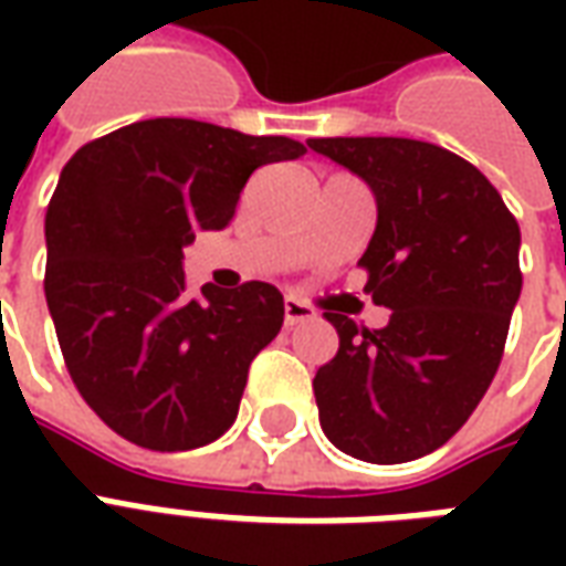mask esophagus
<instances>
[{"label":"esophagus","instance_id":"1","mask_svg":"<svg viewBox=\"0 0 566 566\" xmlns=\"http://www.w3.org/2000/svg\"><path fill=\"white\" fill-rule=\"evenodd\" d=\"M315 318V308L306 306V303H300L294 296H287L284 300V324L287 327H296V324H306V321Z\"/></svg>","mask_w":566,"mask_h":566}]
</instances>
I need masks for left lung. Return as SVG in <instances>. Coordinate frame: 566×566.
<instances>
[{
    "mask_svg": "<svg viewBox=\"0 0 566 566\" xmlns=\"http://www.w3.org/2000/svg\"><path fill=\"white\" fill-rule=\"evenodd\" d=\"M376 199L360 263L376 306L367 331L327 308L339 352L312 381L324 437L369 463H403L449 442L485 397L522 294L518 223L458 154L418 139H308Z\"/></svg>",
    "mask_w": 566,
    "mask_h": 566,
    "instance_id": "8db88e82",
    "label": "left lung"
}]
</instances>
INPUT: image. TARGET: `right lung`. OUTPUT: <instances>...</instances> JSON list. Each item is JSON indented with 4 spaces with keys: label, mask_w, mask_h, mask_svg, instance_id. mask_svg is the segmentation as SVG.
I'll return each mask as SVG.
<instances>
[{
    "label": "right lung",
    "mask_w": 566,
    "mask_h": 566,
    "mask_svg": "<svg viewBox=\"0 0 566 566\" xmlns=\"http://www.w3.org/2000/svg\"><path fill=\"white\" fill-rule=\"evenodd\" d=\"M300 154L284 136L154 117L63 166L44 218V296L69 376L115 433L187 451L230 430L284 300L266 282L187 296L185 248L233 221L258 166Z\"/></svg>",
    "instance_id": "add662e5"
}]
</instances>
